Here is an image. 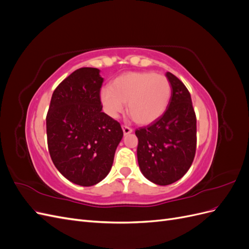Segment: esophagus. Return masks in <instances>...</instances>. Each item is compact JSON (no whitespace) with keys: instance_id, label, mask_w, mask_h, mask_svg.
<instances>
[{"instance_id":"1","label":"esophagus","mask_w":249,"mask_h":249,"mask_svg":"<svg viewBox=\"0 0 249 249\" xmlns=\"http://www.w3.org/2000/svg\"><path fill=\"white\" fill-rule=\"evenodd\" d=\"M123 131H124V135H129V134H131L133 132V130L131 129V127L127 126V125H123Z\"/></svg>"}]
</instances>
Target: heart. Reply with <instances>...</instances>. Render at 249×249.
<instances>
[{
  "instance_id": "1",
  "label": "heart",
  "mask_w": 249,
  "mask_h": 249,
  "mask_svg": "<svg viewBox=\"0 0 249 249\" xmlns=\"http://www.w3.org/2000/svg\"><path fill=\"white\" fill-rule=\"evenodd\" d=\"M171 96V84L167 77L154 71H130L111 83L101 91L105 111L117 117L127 104V113L135 123H154L166 111Z\"/></svg>"
}]
</instances>
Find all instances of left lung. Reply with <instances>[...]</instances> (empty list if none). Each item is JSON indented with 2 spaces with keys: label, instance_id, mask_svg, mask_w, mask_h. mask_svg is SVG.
Here are the masks:
<instances>
[{
  "label": "left lung",
  "instance_id": "obj_1",
  "mask_svg": "<svg viewBox=\"0 0 249 249\" xmlns=\"http://www.w3.org/2000/svg\"><path fill=\"white\" fill-rule=\"evenodd\" d=\"M171 96L164 114L135 131L141 172L157 185L177 182L189 170L196 150V116L184 83L167 71Z\"/></svg>",
  "mask_w": 249,
  "mask_h": 249
}]
</instances>
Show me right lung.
<instances>
[{
    "label": "right lung",
    "mask_w": 249,
    "mask_h": 249,
    "mask_svg": "<svg viewBox=\"0 0 249 249\" xmlns=\"http://www.w3.org/2000/svg\"><path fill=\"white\" fill-rule=\"evenodd\" d=\"M100 70L82 67L53 92L47 114L48 147L60 173L93 186L107 177L124 136L120 124L102 112Z\"/></svg>",
    "instance_id": "obj_1"
}]
</instances>
